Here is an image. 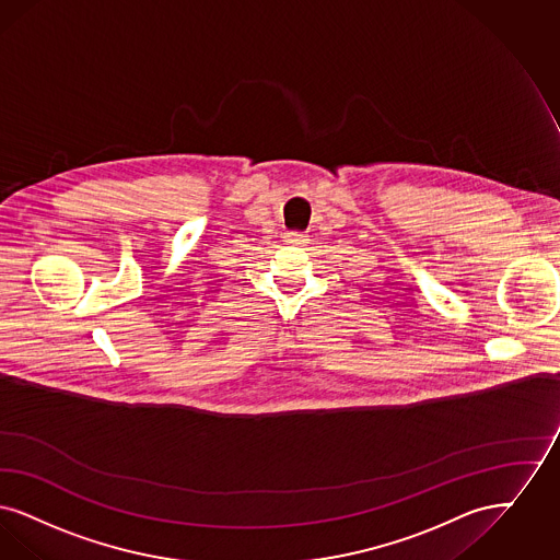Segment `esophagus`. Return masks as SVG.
<instances>
[{
    "mask_svg": "<svg viewBox=\"0 0 560 560\" xmlns=\"http://www.w3.org/2000/svg\"><path fill=\"white\" fill-rule=\"evenodd\" d=\"M307 241H310V236L303 234V232H289V234H287V243L307 244Z\"/></svg>",
    "mask_w": 560,
    "mask_h": 560,
    "instance_id": "esophagus-1",
    "label": "esophagus"
}]
</instances>
